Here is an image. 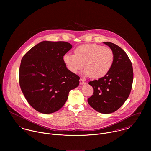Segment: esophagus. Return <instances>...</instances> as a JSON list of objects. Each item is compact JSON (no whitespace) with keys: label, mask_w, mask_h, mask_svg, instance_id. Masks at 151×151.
<instances>
[{"label":"esophagus","mask_w":151,"mask_h":151,"mask_svg":"<svg viewBox=\"0 0 151 151\" xmlns=\"http://www.w3.org/2000/svg\"><path fill=\"white\" fill-rule=\"evenodd\" d=\"M80 84H81V85H85L86 84V81L83 79L80 78Z\"/></svg>","instance_id":"1"}]
</instances>
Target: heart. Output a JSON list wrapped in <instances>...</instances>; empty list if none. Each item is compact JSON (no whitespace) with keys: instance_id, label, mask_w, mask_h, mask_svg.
<instances>
[{"instance_id":"1","label":"heart","mask_w":151,"mask_h":151,"mask_svg":"<svg viewBox=\"0 0 151 151\" xmlns=\"http://www.w3.org/2000/svg\"><path fill=\"white\" fill-rule=\"evenodd\" d=\"M114 58L113 52L110 48L96 43H89L77 47L74 54L65 53L63 59L71 73L77 74L85 66L84 76L101 78L111 70Z\"/></svg>"}]
</instances>
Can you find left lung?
Instances as JSON below:
<instances>
[{"label":"left lung","instance_id":"left-lung-1","mask_svg":"<svg viewBox=\"0 0 151 151\" xmlns=\"http://www.w3.org/2000/svg\"><path fill=\"white\" fill-rule=\"evenodd\" d=\"M104 43L113 50L114 63L105 76L88 83L94 91L88 102L96 111L109 114L118 110L129 98L133 70L129 56L121 47L111 42Z\"/></svg>","mask_w":151,"mask_h":151}]
</instances>
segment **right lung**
<instances>
[{
    "instance_id": "right-lung-1",
    "label": "right lung",
    "mask_w": 151,
    "mask_h": 151,
    "mask_svg": "<svg viewBox=\"0 0 151 151\" xmlns=\"http://www.w3.org/2000/svg\"><path fill=\"white\" fill-rule=\"evenodd\" d=\"M70 43L42 41L22 57L19 84L29 104L37 111L49 114L65 105L69 92L79 85L80 77L69 71L63 56Z\"/></svg>"
}]
</instances>
